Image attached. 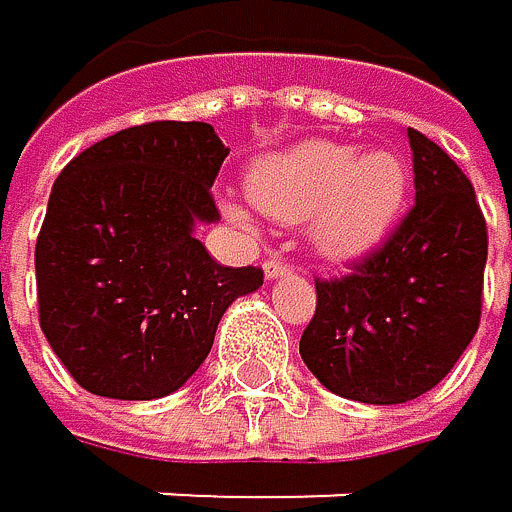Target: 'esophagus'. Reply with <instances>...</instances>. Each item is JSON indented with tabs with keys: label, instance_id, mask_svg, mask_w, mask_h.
Segmentation results:
<instances>
[{
	"label": "esophagus",
	"instance_id": "34e87169",
	"mask_svg": "<svg viewBox=\"0 0 512 512\" xmlns=\"http://www.w3.org/2000/svg\"><path fill=\"white\" fill-rule=\"evenodd\" d=\"M264 273H267V279H279V276H291L294 267L285 264L282 258H267V261H264Z\"/></svg>",
	"mask_w": 512,
	"mask_h": 512
}]
</instances>
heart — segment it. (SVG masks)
<instances>
[{"mask_svg": "<svg viewBox=\"0 0 512 512\" xmlns=\"http://www.w3.org/2000/svg\"><path fill=\"white\" fill-rule=\"evenodd\" d=\"M408 193V168L390 150L356 156L353 147L307 141L267 156L248 174V196L282 224H313L328 258L375 248L396 224Z\"/></svg>", "mask_w": 512, "mask_h": 512, "instance_id": "heart-1", "label": "heart"}]
</instances>
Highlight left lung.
<instances>
[{
  "label": "left lung",
  "instance_id": "obj_1",
  "mask_svg": "<svg viewBox=\"0 0 512 512\" xmlns=\"http://www.w3.org/2000/svg\"><path fill=\"white\" fill-rule=\"evenodd\" d=\"M415 205L344 276H316L301 359L322 387L368 405L433 390L482 319L488 230L473 184L439 144L408 128Z\"/></svg>",
  "mask_w": 512,
  "mask_h": 512
}]
</instances>
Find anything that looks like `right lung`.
<instances>
[{
  "label": "right lung",
  "mask_w": 512,
  "mask_h": 512,
  "mask_svg": "<svg viewBox=\"0 0 512 512\" xmlns=\"http://www.w3.org/2000/svg\"><path fill=\"white\" fill-rule=\"evenodd\" d=\"M208 122H147L91 144L57 174L36 239L39 325L79 387L159 399L205 362L224 310L264 285L193 236L218 221L227 159Z\"/></svg>",
  "instance_id": "right-lung-1"
}]
</instances>
